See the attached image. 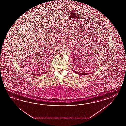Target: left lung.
Masks as SVG:
<instances>
[{"label": "left lung", "instance_id": "8db88e82", "mask_svg": "<svg viewBox=\"0 0 126 126\" xmlns=\"http://www.w3.org/2000/svg\"><path fill=\"white\" fill-rule=\"evenodd\" d=\"M73 71L74 72H75V73H76L77 74H79V75H87L88 74H91V73H79V72H75L74 71H73Z\"/></svg>", "mask_w": 126, "mask_h": 126}]
</instances>
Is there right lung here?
<instances>
[{
    "instance_id": "right-lung-1",
    "label": "right lung",
    "mask_w": 126,
    "mask_h": 126,
    "mask_svg": "<svg viewBox=\"0 0 126 126\" xmlns=\"http://www.w3.org/2000/svg\"><path fill=\"white\" fill-rule=\"evenodd\" d=\"M46 72H43V73H41V74H35V75H37V76H40V75H41L42 74H44V73H45Z\"/></svg>"
}]
</instances>
